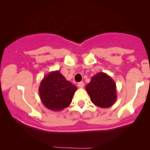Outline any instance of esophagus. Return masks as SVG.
Instances as JSON below:
<instances>
[{"mask_svg":"<svg viewBox=\"0 0 150 150\" xmlns=\"http://www.w3.org/2000/svg\"><path fill=\"white\" fill-rule=\"evenodd\" d=\"M84 85H85V84H84L83 82H80L77 84V86H78L79 88H83Z\"/></svg>","mask_w":150,"mask_h":150,"instance_id":"obj_1","label":"esophagus"}]
</instances>
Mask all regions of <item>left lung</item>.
I'll use <instances>...</instances> for the list:
<instances>
[{"mask_svg": "<svg viewBox=\"0 0 150 150\" xmlns=\"http://www.w3.org/2000/svg\"><path fill=\"white\" fill-rule=\"evenodd\" d=\"M85 89L90 97L91 101L98 107H111L116 102V83L106 73L102 72L94 75Z\"/></svg>", "mask_w": 150, "mask_h": 150, "instance_id": "obj_1", "label": "left lung"}]
</instances>
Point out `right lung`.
Returning a JSON list of instances; mask_svg holds the SVG:
<instances>
[{
	"label": "right lung",
	"instance_id": "add662e5",
	"mask_svg": "<svg viewBox=\"0 0 150 150\" xmlns=\"http://www.w3.org/2000/svg\"><path fill=\"white\" fill-rule=\"evenodd\" d=\"M77 90L59 70L50 72L41 81L39 92L41 101L48 109L60 111L68 107Z\"/></svg>",
	"mask_w": 150,
	"mask_h": 150
}]
</instances>
